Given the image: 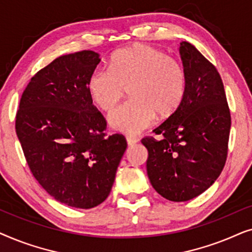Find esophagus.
I'll list each match as a JSON object with an SVG mask.
<instances>
[{
	"label": "esophagus",
	"instance_id": "34e87169",
	"mask_svg": "<svg viewBox=\"0 0 252 252\" xmlns=\"http://www.w3.org/2000/svg\"><path fill=\"white\" fill-rule=\"evenodd\" d=\"M126 141H127V144H128V146H134V144L137 142V140L135 139V137H130V136H127Z\"/></svg>",
	"mask_w": 252,
	"mask_h": 252
}]
</instances>
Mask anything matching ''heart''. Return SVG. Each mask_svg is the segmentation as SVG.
<instances>
[{
    "mask_svg": "<svg viewBox=\"0 0 252 252\" xmlns=\"http://www.w3.org/2000/svg\"><path fill=\"white\" fill-rule=\"evenodd\" d=\"M128 91L129 101L109 116L111 127L139 134L158 115L166 118L180 108L187 91L182 64L148 44H135L112 55L109 68L96 67L88 78V92L99 109L110 112Z\"/></svg>",
    "mask_w": 252,
    "mask_h": 252,
    "instance_id": "1",
    "label": "heart"
}]
</instances>
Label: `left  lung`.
I'll return each mask as SVG.
<instances>
[{
  "label": "left lung",
  "mask_w": 252,
  "mask_h": 252,
  "mask_svg": "<svg viewBox=\"0 0 252 252\" xmlns=\"http://www.w3.org/2000/svg\"><path fill=\"white\" fill-rule=\"evenodd\" d=\"M187 91L180 108L141 140L148 149L147 173L158 194L186 202L201 195L221 173L228 154L230 111L225 88L211 62L187 41L180 43Z\"/></svg>",
  "instance_id": "obj_1"
}]
</instances>
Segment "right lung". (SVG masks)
I'll use <instances>...</instances> for the list:
<instances>
[{
  "instance_id": "obj_1",
  "label": "right lung",
  "mask_w": 252,
  "mask_h": 252,
  "mask_svg": "<svg viewBox=\"0 0 252 252\" xmlns=\"http://www.w3.org/2000/svg\"><path fill=\"white\" fill-rule=\"evenodd\" d=\"M99 55H64L37 71L24 91L16 133L34 178L68 206L104 202L127 148L125 136H106V120L93 104L88 78Z\"/></svg>"
}]
</instances>
